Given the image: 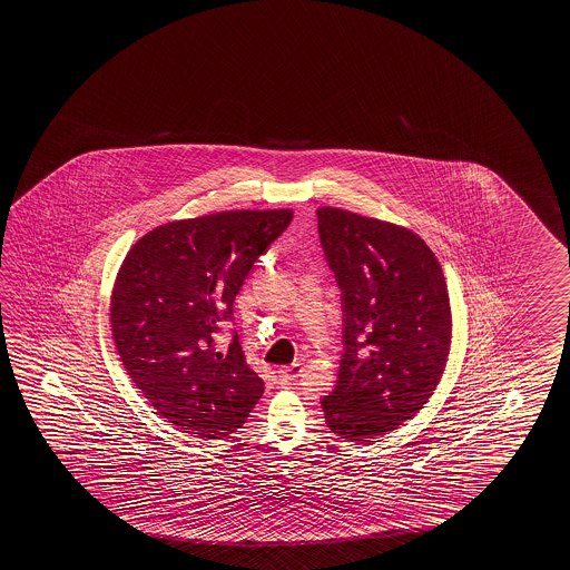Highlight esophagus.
<instances>
[{"mask_svg": "<svg viewBox=\"0 0 570 570\" xmlns=\"http://www.w3.org/2000/svg\"><path fill=\"white\" fill-rule=\"evenodd\" d=\"M301 365L298 363H292L288 366H279L278 376L279 381H284V383H288V381H294L296 376L301 375Z\"/></svg>", "mask_w": 570, "mask_h": 570, "instance_id": "1", "label": "esophagus"}]
</instances>
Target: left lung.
<instances>
[{
    "label": "left lung",
    "instance_id": "left-lung-1",
    "mask_svg": "<svg viewBox=\"0 0 570 570\" xmlns=\"http://www.w3.org/2000/svg\"><path fill=\"white\" fill-rule=\"evenodd\" d=\"M316 215L344 312V355L324 420L341 440L363 443L415 417L435 393L450 356V292L415 232L331 205Z\"/></svg>",
    "mask_w": 570,
    "mask_h": 570
}]
</instances>
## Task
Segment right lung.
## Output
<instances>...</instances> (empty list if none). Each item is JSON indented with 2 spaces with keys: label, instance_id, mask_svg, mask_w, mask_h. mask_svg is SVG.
<instances>
[{
  "label": "right lung",
  "instance_id": "1",
  "mask_svg": "<svg viewBox=\"0 0 570 570\" xmlns=\"http://www.w3.org/2000/svg\"><path fill=\"white\" fill-rule=\"evenodd\" d=\"M292 209H232L177 219L137 239L110 294L122 366L150 405L199 440L239 430L264 393L234 336L214 348L254 262L288 227Z\"/></svg>",
  "mask_w": 570,
  "mask_h": 570
}]
</instances>
